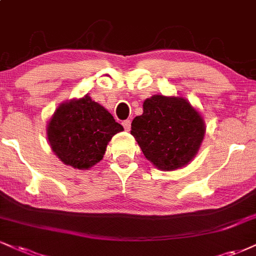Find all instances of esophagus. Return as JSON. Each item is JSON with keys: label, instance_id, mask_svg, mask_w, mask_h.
Here are the masks:
<instances>
[{"label": "esophagus", "instance_id": "34e87169", "mask_svg": "<svg viewBox=\"0 0 256 256\" xmlns=\"http://www.w3.org/2000/svg\"><path fill=\"white\" fill-rule=\"evenodd\" d=\"M122 126H123V128H124V130H127V132L130 130V127H132L130 120H126V121H123Z\"/></svg>", "mask_w": 256, "mask_h": 256}]
</instances>
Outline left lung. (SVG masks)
<instances>
[{"instance_id": "1", "label": "left lung", "mask_w": 256, "mask_h": 256, "mask_svg": "<svg viewBox=\"0 0 256 256\" xmlns=\"http://www.w3.org/2000/svg\"><path fill=\"white\" fill-rule=\"evenodd\" d=\"M204 133L203 118L188 100L162 94L144 100V114L133 120L130 130L144 156L162 171L188 165Z\"/></svg>"}]
</instances>
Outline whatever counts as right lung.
<instances>
[{
	"instance_id": "add662e5",
	"label": "right lung",
	"mask_w": 256,
	"mask_h": 256,
	"mask_svg": "<svg viewBox=\"0 0 256 256\" xmlns=\"http://www.w3.org/2000/svg\"><path fill=\"white\" fill-rule=\"evenodd\" d=\"M123 127L89 96L60 104L47 127L52 150L66 165L88 170L106 153V144Z\"/></svg>"
}]
</instances>
